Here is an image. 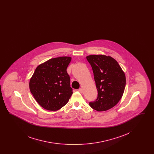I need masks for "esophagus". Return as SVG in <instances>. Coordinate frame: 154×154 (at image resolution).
Returning <instances> with one entry per match:
<instances>
[{
    "mask_svg": "<svg viewBox=\"0 0 154 154\" xmlns=\"http://www.w3.org/2000/svg\"><path fill=\"white\" fill-rule=\"evenodd\" d=\"M78 91H79L80 93H81V94H82V93H83V89H82V88H79Z\"/></svg>",
    "mask_w": 154,
    "mask_h": 154,
    "instance_id": "34e87169",
    "label": "esophagus"
}]
</instances>
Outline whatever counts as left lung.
<instances>
[{
  "label": "left lung",
  "instance_id": "left-lung-1",
  "mask_svg": "<svg viewBox=\"0 0 154 154\" xmlns=\"http://www.w3.org/2000/svg\"><path fill=\"white\" fill-rule=\"evenodd\" d=\"M87 59L92 67L97 97L89 106L97 111L109 110L121 99L126 85L124 72L117 62L110 56L91 55Z\"/></svg>",
  "mask_w": 154,
  "mask_h": 154
}]
</instances>
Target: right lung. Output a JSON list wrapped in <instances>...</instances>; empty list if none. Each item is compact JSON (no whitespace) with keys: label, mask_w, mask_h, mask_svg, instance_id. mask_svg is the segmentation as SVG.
<instances>
[{"label":"right lung","mask_w":154,"mask_h":154,"mask_svg":"<svg viewBox=\"0 0 154 154\" xmlns=\"http://www.w3.org/2000/svg\"><path fill=\"white\" fill-rule=\"evenodd\" d=\"M69 57L52 58L36 67L29 81L30 92L37 102L50 111L61 109L73 94L67 67Z\"/></svg>","instance_id":"obj_1"}]
</instances>
